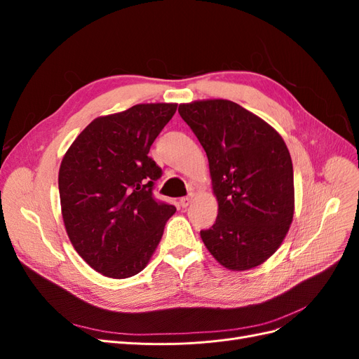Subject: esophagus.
<instances>
[{
  "instance_id": "34e87169",
  "label": "esophagus",
  "mask_w": 359,
  "mask_h": 359,
  "mask_svg": "<svg viewBox=\"0 0 359 359\" xmlns=\"http://www.w3.org/2000/svg\"><path fill=\"white\" fill-rule=\"evenodd\" d=\"M191 201H193V194H190V196H186V198H181L180 205L182 206V208H187V206L191 203Z\"/></svg>"
}]
</instances>
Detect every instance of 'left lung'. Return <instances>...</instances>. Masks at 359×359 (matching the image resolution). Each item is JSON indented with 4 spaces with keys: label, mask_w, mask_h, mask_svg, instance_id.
Segmentation results:
<instances>
[{
    "label": "left lung",
    "mask_w": 359,
    "mask_h": 359,
    "mask_svg": "<svg viewBox=\"0 0 359 359\" xmlns=\"http://www.w3.org/2000/svg\"><path fill=\"white\" fill-rule=\"evenodd\" d=\"M181 118L210 163L217 220L201 238L229 271H248L273 256L295 211V187L283 137L262 118L231 100L181 103Z\"/></svg>",
    "instance_id": "left-lung-1"
}]
</instances>
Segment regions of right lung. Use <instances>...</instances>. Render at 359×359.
<instances>
[{"mask_svg":"<svg viewBox=\"0 0 359 359\" xmlns=\"http://www.w3.org/2000/svg\"><path fill=\"white\" fill-rule=\"evenodd\" d=\"M177 103H142L93 119L62 157L61 214L69 240L94 271L109 278L139 274L175 214L153 198L161 169L148 153Z\"/></svg>","mask_w":359,"mask_h":359,"instance_id":"right-lung-1","label":"right lung"}]
</instances>
